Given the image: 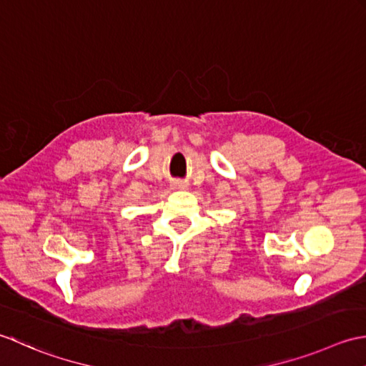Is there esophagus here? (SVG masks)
I'll return each mask as SVG.
<instances>
[{"label": "esophagus", "mask_w": 366, "mask_h": 366, "mask_svg": "<svg viewBox=\"0 0 366 366\" xmlns=\"http://www.w3.org/2000/svg\"><path fill=\"white\" fill-rule=\"evenodd\" d=\"M175 186H177L178 189H183V188H184V184H182V183H178V184H175Z\"/></svg>", "instance_id": "esophagus-1"}]
</instances>
